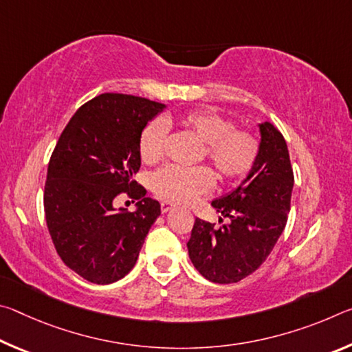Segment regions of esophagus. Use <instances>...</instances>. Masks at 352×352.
Listing matches in <instances>:
<instances>
[{
    "instance_id": "obj_1",
    "label": "esophagus",
    "mask_w": 352,
    "mask_h": 352,
    "mask_svg": "<svg viewBox=\"0 0 352 352\" xmlns=\"http://www.w3.org/2000/svg\"><path fill=\"white\" fill-rule=\"evenodd\" d=\"M175 205L170 204V201H162V212H168L169 210H172Z\"/></svg>"
}]
</instances>
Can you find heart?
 Instances as JSON below:
<instances>
[{
    "instance_id": "1",
    "label": "heart",
    "mask_w": 352,
    "mask_h": 352,
    "mask_svg": "<svg viewBox=\"0 0 352 352\" xmlns=\"http://www.w3.org/2000/svg\"><path fill=\"white\" fill-rule=\"evenodd\" d=\"M162 121L152 119L141 130L138 140L140 157L147 164H155L164 157L168 147V127L177 124L195 136L201 147L199 162L208 160L220 182L228 183L245 177L258 162L261 144L248 129L234 127L231 119L208 109L189 110L175 118L166 116ZM214 184V174L208 166L168 164L152 175V189L158 197L188 204L208 192Z\"/></svg>"
}]
</instances>
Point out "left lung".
Instances as JSON below:
<instances>
[{
    "label": "left lung",
    "instance_id": "8db88e82",
    "mask_svg": "<svg viewBox=\"0 0 352 352\" xmlns=\"http://www.w3.org/2000/svg\"><path fill=\"white\" fill-rule=\"evenodd\" d=\"M261 152L245 182L212 206L230 222L220 226L195 219L189 258L206 279L231 284L252 275L269 258L290 211L294 170L281 132L261 124Z\"/></svg>",
    "mask_w": 352,
    "mask_h": 352
}]
</instances>
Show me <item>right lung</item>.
Segmentation results:
<instances>
[{
  "instance_id": "right-lung-1",
  "label": "right lung",
  "mask_w": 352,
  "mask_h": 352,
  "mask_svg": "<svg viewBox=\"0 0 352 352\" xmlns=\"http://www.w3.org/2000/svg\"><path fill=\"white\" fill-rule=\"evenodd\" d=\"M155 100L104 93L69 119L47 164L46 225L63 264L93 284L127 275L160 216V204L133 180L141 168L138 140L163 109ZM119 195L139 200L135 213H118Z\"/></svg>"
}]
</instances>
